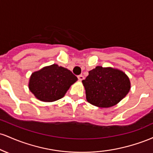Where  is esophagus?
<instances>
[{"label":"esophagus","instance_id":"34e87169","mask_svg":"<svg viewBox=\"0 0 153 153\" xmlns=\"http://www.w3.org/2000/svg\"><path fill=\"white\" fill-rule=\"evenodd\" d=\"M78 80H80V81H82V80L84 79V77H83V75H78Z\"/></svg>","mask_w":153,"mask_h":153}]
</instances>
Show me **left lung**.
<instances>
[{"label": "left lung", "instance_id": "8db88e82", "mask_svg": "<svg viewBox=\"0 0 153 153\" xmlns=\"http://www.w3.org/2000/svg\"><path fill=\"white\" fill-rule=\"evenodd\" d=\"M82 82L88 102L100 108L115 106L131 88L130 80L125 73L111 67H96Z\"/></svg>", "mask_w": 153, "mask_h": 153}]
</instances>
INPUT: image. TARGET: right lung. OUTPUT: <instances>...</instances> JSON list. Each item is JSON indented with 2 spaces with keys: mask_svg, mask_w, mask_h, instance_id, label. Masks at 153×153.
Returning a JSON list of instances; mask_svg holds the SVG:
<instances>
[{
  "mask_svg": "<svg viewBox=\"0 0 153 153\" xmlns=\"http://www.w3.org/2000/svg\"><path fill=\"white\" fill-rule=\"evenodd\" d=\"M78 80L71 71L57 64L45 66L31 75L29 89L38 100L53 102L62 99Z\"/></svg>",
  "mask_w": 153,
  "mask_h": 153,
  "instance_id": "1",
  "label": "right lung"
}]
</instances>
